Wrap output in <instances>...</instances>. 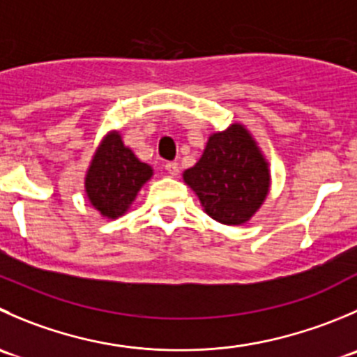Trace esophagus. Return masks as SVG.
<instances>
[{
  "label": "esophagus",
  "instance_id": "obj_1",
  "mask_svg": "<svg viewBox=\"0 0 357 357\" xmlns=\"http://www.w3.org/2000/svg\"><path fill=\"white\" fill-rule=\"evenodd\" d=\"M165 171H167L169 176L174 178V176L179 174V165L176 164V162H167V164H165Z\"/></svg>",
  "mask_w": 357,
  "mask_h": 357
}]
</instances>
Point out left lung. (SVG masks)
<instances>
[{
    "mask_svg": "<svg viewBox=\"0 0 357 357\" xmlns=\"http://www.w3.org/2000/svg\"><path fill=\"white\" fill-rule=\"evenodd\" d=\"M183 181L200 200L204 213L223 225H244L271 192L268 160L249 129L235 122L213 132L202 157L183 172Z\"/></svg>",
    "mask_w": 357,
    "mask_h": 357,
    "instance_id": "1",
    "label": "left lung"
}]
</instances>
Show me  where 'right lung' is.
<instances>
[{
    "label": "right lung",
    "instance_id": "right-lung-1",
    "mask_svg": "<svg viewBox=\"0 0 357 357\" xmlns=\"http://www.w3.org/2000/svg\"><path fill=\"white\" fill-rule=\"evenodd\" d=\"M153 178V167L134 155L120 130H109L96 148L85 172V195L91 206L108 220L130 209L139 190Z\"/></svg>",
    "mask_w": 357,
    "mask_h": 357
}]
</instances>
